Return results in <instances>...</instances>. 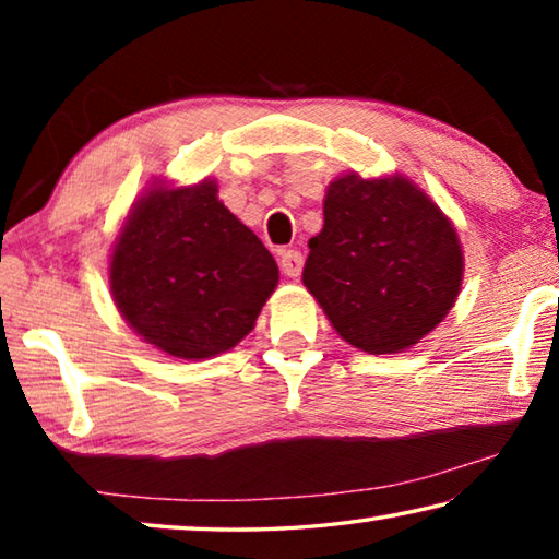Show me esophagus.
<instances>
[{
    "mask_svg": "<svg viewBox=\"0 0 559 559\" xmlns=\"http://www.w3.org/2000/svg\"><path fill=\"white\" fill-rule=\"evenodd\" d=\"M281 271L286 273L288 278H298L302 271V253L296 249L281 251Z\"/></svg>",
    "mask_w": 559,
    "mask_h": 559,
    "instance_id": "obj_1",
    "label": "esophagus"
}]
</instances>
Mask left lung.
<instances>
[{"label":"left lung","instance_id":"8db88e82","mask_svg":"<svg viewBox=\"0 0 559 559\" xmlns=\"http://www.w3.org/2000/svg\"><path fill=\"white\" fill-rule=\"evenodd\" d=\"M302 283L349 345L392 355L431 333L456 302V229L404 177L335 179Z\"/></svg>","mask_w":559,"mask_h":559}]
</instances>
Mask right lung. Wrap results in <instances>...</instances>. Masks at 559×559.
Masks as SVG:
<instances>
[{"instance_id": "obj_1", "label": "right lung", "mask_w": 559, "mask_h": 559, "mask_svg": "<svg viewBox=\"0 0 559 559\" xmlns=\"http://www.w3.org/2000/svg\"><path fill=\"white\" fill-rule=\"evenodd\" d=\"M266 246L216 200V185L153 189L110 261L122 318L163 353L204 359L251 333L276 288Z\"/></svg>"}]
</instances>
